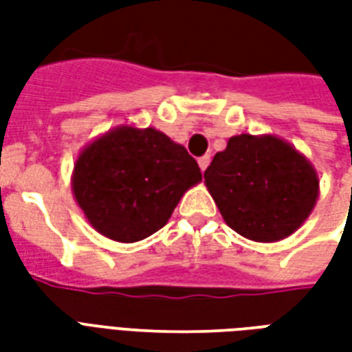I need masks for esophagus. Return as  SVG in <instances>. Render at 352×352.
<instances>
[{
	"instance_id": "34e87169",
	"label": "esophagus",
	"mask_w": 352,
	"mask_h": 352,
	"mask_svg": "<svg viewBox=\"0 0 352 352\" xmlns=\"http://www.w3.org/2000/svg\"><path fill=\"white\" fill-rule=\"evenodd\" d=\"M209 162H211V156H201V158L198 160L199 169H201V171H206L207 166H209Z\"/></svg>"
}]
</instances>
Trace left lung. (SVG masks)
<instances>
[{
  "instance_id": "8db88e82",
  "label": "left lung",
  "mask_w": 352,
  "mask_h": 352,
  "mask_svg": "<svg viewBox=\"0 0 352 352\" xmlns=\"http://www.w3.org/2000/svg\"><path fill=\"white\" fill-rule=\"evenodd\" d=\"M204 179L224 222L258 243L292 236L318 199L315 166L272 133L230 138Z\"/></svg>"
}]
</instances>
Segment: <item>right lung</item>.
<instances>
[{"mask_svg":"<svg viewBox=\"0 0 352 352\" xmlns=\"http://www.w3.org/2000/svg\"><path fill=\"white\" fill-rule=\"evenodd\" d=\"M199 181L198 162L183 145L156 128L122 124L80 151L72 190L98 234L135 243L166 226L184 192Z\"/></svg>","mask_w":352,"mask_h":352,"instance_id":"add662e5","label":"right lung"}]
</instances>
